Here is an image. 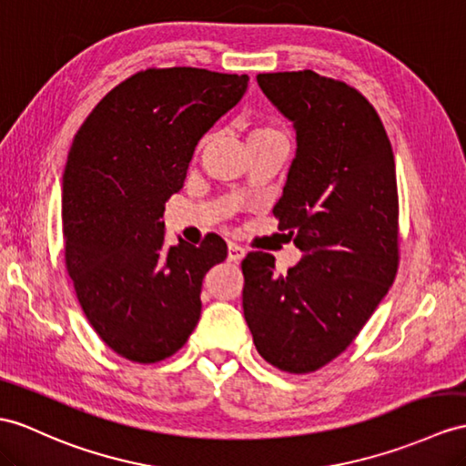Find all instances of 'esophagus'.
Instances as JSON below:
<instances>
[{
	"instance_id": "34e87169",
	"label": "esophagus",
	"mask_w": 466,
	"mask_h": 466,
	"mask_svg": "<svg viewBox=\"0 0 466 466\" xmlns=\"http://www.w3.org/2000/svg\"><path fill=\"white\" fill-rule=\"evenodd\" d=\"M245 248L243 247H239V245H235V243H229V248H227V258L231 260V263H239V260H243L245 258Z\"/></svg>"
}]
</instances>
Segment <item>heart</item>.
Returning a JSON list of instances; mask_svg holds the SVG:
<instances>
[{"mask_svg":"<svg viewBox=\"0 0 466 466\" xmlns=\"http://www.w3.org/2000/svg\"><path fill=\"white\" fill-rule=\"evenodd\" d=\"M277 130H272V128H255L253 132H251V136H248V138H257V136H267V134H275Z\"/></svg>","mask_w":466,"mask_h":466,"instance_id":"b5f03b06","label":"heart"}]
</instances>
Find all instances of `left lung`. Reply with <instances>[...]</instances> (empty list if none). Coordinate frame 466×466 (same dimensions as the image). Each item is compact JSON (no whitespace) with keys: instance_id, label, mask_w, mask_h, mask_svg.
<instances>
[{"instance_id":"obj_1","label":"left lung","mask_w":466,"mask_h":466,"mask_svg":"<svg viewBox=\"0 0 466 466\" xmlns=\"http://www.w3.org/2000/svg\"><path fill=\"white\" fill-rule=\"evenodd\" d=\"M257 83L297 132V156L275 206L304 257L287 275L275 257L243 260V312L270 366L310 373L351 344L397 272V177L391 142L356 88L314 71Z\"/></svg>"}]
</instances>
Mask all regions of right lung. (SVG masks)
I'll return each instance as SVG.
<instances>
[{
    "instance_id": "obj_1",
    "label": "right lung",
    "mask_w": 466,
    "mask_h": 466,
    "mask_svg": "<svg viewBox=\"0 0 466 466\" xmlns=\"http://www.w3.org/2000/svg\"><path fill=\"white\" fill-rule=\"evenodd\" d=\"M247 75L147 69L115 86L75 134L63 174L65 260L95 332L138 364L166 360L201 316V282L227 245H166V201Z\"/></svg>"
}]
</instances>
